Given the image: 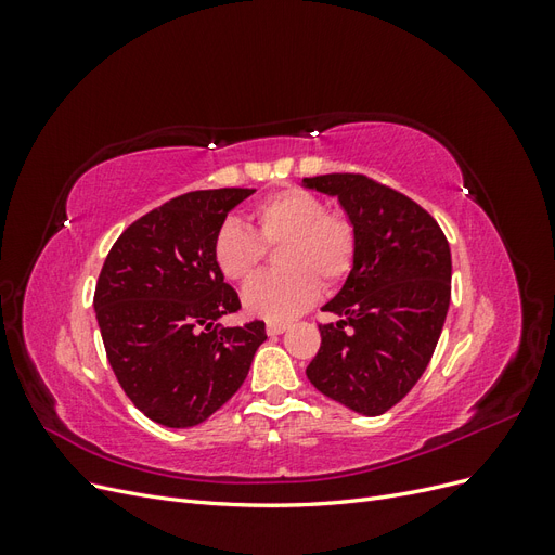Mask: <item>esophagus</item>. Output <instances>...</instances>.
<instances>
[{"instance_id": "34e87169", "label": "esophagus", "mask_w": 555, "mask_h": 555, "mask_svg": "<svg viewBox=\"0 0 555 555\" xmlns=\"http://www.w3.org/2000/svg\"><path fill=\"white\" fill-rule=\"evenodd\" d=\"M287 328H289L287 322H268V324H266L268 335H280V333H284Z\"/></svg>"}]
</instances>
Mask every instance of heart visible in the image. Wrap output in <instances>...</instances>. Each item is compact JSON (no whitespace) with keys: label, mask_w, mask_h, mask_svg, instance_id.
<instances>
[{"label":"heart","mask_w":555,"mask_h":555,"mask_svg":"<svg viewBox=\"0 0 555 555\" xmlns=\"http://www.w3.org/2000/svg\"><path fill=\"white\" fill-rule=\"evenodd\" d=\"M255 231L236 220L220 224L212 236L215 268L231 282H245L263 259V245L280 249L282 273L251 280L243 292L249 314L282 322L314 304L322 289L343 282L357 257V231L345 215L326 212L312 192L289 188L268 196L251 210Z\"/></svg>","instance_id":"heart-1"}]
</instances>
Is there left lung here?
I'll list each match as a JSON object with an SVG mask.
<instances>
[{
    "label": "left lung",
    "mask_w": 555,
    "mask_h": 555,
    "mask_svg": "<svg viewBox=\"0 0 555 555\" xmlns=\"http://www.w3.org/2000/svg\"><path fill=\"white\" fill-rule=\"evenodd\" d=\"M335 196L357 231L354 266L322 308V347L306 367L314 389L379 416L424 375L449 310L451 251L440 224L386 184L359 173L304 178Z\"/></svg>",
    "instance_id": "obj_1"
}]
</instances>
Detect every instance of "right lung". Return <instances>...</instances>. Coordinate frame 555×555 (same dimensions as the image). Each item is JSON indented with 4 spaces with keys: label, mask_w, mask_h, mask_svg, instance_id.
<instances>
[{
    "label": "right lung",
    "mask_w": 555,
    "mask_h": 555,
    "mask_svg": "<svg viewBox=\"0 0 555 555\" xmlns=\"http://www.w3.org/2000/svg\"><path fill=\"white\" fill-rule=\"evenodd\" d=\"M255 190L171 198L122 231L104 261L94 312L129 400L166 428H190L241 389L266 324L222 326L241 300L212 261V236Z\"/></svg>",
    "instance_id": "obj_1"
}]
</instances>
